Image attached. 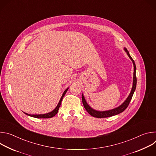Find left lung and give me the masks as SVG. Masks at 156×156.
Wrapping results in <instances>:
<instances>
[{"label":"left lung","mask_w":156,"mask_h":156,"mask_svg":"<svg viewBox=\"0 0 156 156\" xmlns=\"http://www.w3.org/2000/svg\"><path fill=\"white\" fill-rule=\"evenodd\" d=\"M125 51L126 52L128 56L129 57V58L131 60L133 63V66H134V72H133V86L131 88V91L128 96V97L126 98V99L125 101V102L121 104L120 106H119L118 107H116L114 109L112 110H106V111H98V110H96L93 108H92L90 105H89L85 99L84 96L82 94V102H83V104L85 108V109L86 110L87 112L90 114L91 116L94 117H96V118H105V117H112L115 115H117L120 113H122V112L127 108V107L128 106L131 98L133 97V94H134V92L136 90V65L135 63L134 60L131 58V57L130 56L128 51L126 49L124 48Z\"/></svg>","instance_id":"8db88e82"}]
</instances>
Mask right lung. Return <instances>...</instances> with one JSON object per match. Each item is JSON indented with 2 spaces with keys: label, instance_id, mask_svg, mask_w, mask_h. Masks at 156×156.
Wrapping results in <instances>:
<instances>
[{
  "label": "right lung",
  "instance_id": "1",
  "mask_svg": "<svg viewBox=\"0 0 156 156\" xmlns=\"http://www.w3.org/2000/svg\"><path fill=\"white\" fill-rule=\"evenodd\" d=\"M69 90V88L66 89V90H65L64 93H63L60 99V101L58 102V104H57V107L54 108V110H53L52 112H49V113H48V114H38V115H31V114H27V113H25L26 115H29V116H31V117H34V118H37V119H49V118H52L53 117H54L58 112V108L61 105V102H62V99L64 97V96L65 95L66 91H67V90Z\"/></svg>",
  "mask_w": 156,
  "mask_h": 156
}]
</instances>
